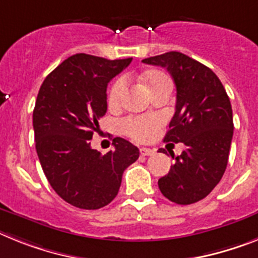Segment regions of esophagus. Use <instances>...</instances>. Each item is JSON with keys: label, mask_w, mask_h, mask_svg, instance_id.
<instances>
[{"label": "esophagus", "mask_w": 258, "mask_h": 258, "mask_svg": "<svg viewBox=\"0 0 258 258\" xmlns=\"http://www.w3.org/2000/svg\"><path fill=\"white\" fill-rule=\"evenodd\" d=\"M140 153H142L143 156H152L153 153H155V151L149 148H142L140 149Z\"/></svg>", "instance_id": "1"}]
</instances>
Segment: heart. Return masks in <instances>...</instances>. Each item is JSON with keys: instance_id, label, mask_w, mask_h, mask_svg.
<instances>
[{"instance_id": "obj_1", "label": "heart", "mask_w": 258, "mask_h": 258, "mask_svg": "<svg viewBox=\"0 0 258 258\" xmlns=\"http://www.w3.org/2000/svg\"><path fill=\"white\" fill-rule=\"evenodd\" d=\"M143 80L151 92L159 89L166 82H170L168 75H165L161 71H149L144 75ZM125 86H127V81H125L124 77H119L118 80L114 81L111 88L109 89V93H107V103H109L110 107L119 106L125 92ZM160 124H161V120L157 116H130L122 122V130L124 131L125 135H128L130 138H133L138 142H148L156 135V131L160 127Z\"/></svg>"}]
</instances>
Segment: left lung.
Wrapping results in <instances>:
<instances>
[{"label": "left lung", "mask_w": 258, "mask_h": 258, "mask_svg": "<svg viewBox=\"0 0 258 258\" xmlns=\"http://www.w3.org/2000/svg\"><path fill=\"white\" fill-rule=\"evenodd\" d=\"M143 62L166 68L173 77L176 112L164 142L186 147L169 173L159 179L160 191L177 205H191L209 196L226 172L233 135L231 102L218 76L181 52Z\"/></svg>", "instance_id": "left-lung-1"}]
</instances>
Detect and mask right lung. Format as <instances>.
Instances as JSON below:
<instances>
[{
	"label": "right lung",
	"instance_id": "obj_1",
	"mask_svg": "<svg viewBox=\"0 0 258 258\" xmlns=\"http://www.w3.org/2000/svg\"><path fill=\"white\" fill-rule=\"evenodd\" d=\"M131 61L76 53L39 89L32 112L39 161L56 194L79 209L109 205L125 168L139 159L138 147L122 138H114V149L106 155L90 147L107 110V84Z\"/></svg>",
	"mask_w": 258,
	"mask_h": 258
}]
</instances>
